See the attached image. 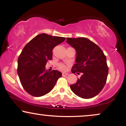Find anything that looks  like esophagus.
Wrapping results in <instances>:
<instances>
[{
  "label": "esophagus",
  "instance_id": "34e87169",
  "mask_svg": "<svg viewBox=\"0 0 126 126\" xmlns=\"http://www.w3.org/2000/svg\"><path fill=\"white\" fill-rule=\"evenodd\" d=\"M68 75V73H66V72H63V73H62V76H66Z\"/></svg>",
  "mask_w": 126,
  "mask_h": 126
}]
</instances>
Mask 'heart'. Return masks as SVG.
Here are the masks:
<instances>
[{"instance_id": "heart-1", "label": "heart", "mask_w": 126, "mask_h": 126, "mask_svg": "<svg viewBox=\"0 0 126 126\" xmlns=\"http://www.w3.org/2000/svg\"><path fill=\"white\" fill-rule=\"evenodd\" d=\"M59 69H60V70H66V66H65V65H64V64H59Z\"/></svg>"}]
</instances>
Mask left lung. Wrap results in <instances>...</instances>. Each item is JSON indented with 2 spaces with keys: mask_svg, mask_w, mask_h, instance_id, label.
I'll return each instance as SVG.
<instances>
[{
  "mask_svg": "<svg viewBox=\"0 0 126 126\" xmlns=\"http://www.w3.org/2000/svg\"><path fill=\"white\" fill-rule=\"evenodd\" d=\"M66 42L76 51V63L72 72L82 73L76 83L70 85V89L79 97H94L106 83L108 73L106 56L99 46L86 38L67 37Z\"/></svg>",
  "mask_w": 126,
  "mask_h": 126,
  "instance_id": "left-lung-1",
  "label": "left lung"
}]
</instances>
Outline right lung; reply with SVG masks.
<instances>
[{
    "label": "right lung",
    "mask_w": 126,
    "mask_h": 126,
    "mask_svg": "<svg viewBox=\"0 0 126 126\" xmlns=\"http://www.w3.org/2000/svg\"><path fill=\"white\" fill-rule=\"evenodd\" d=\"M66 40L65 37L40 34L26 44L18 60V74L22 86L29 94L43 96L53 89L62 73L46 70V64L51 60L52 50Z\"/></svg>",
    "instance_id": "1"
}]
</instances>
